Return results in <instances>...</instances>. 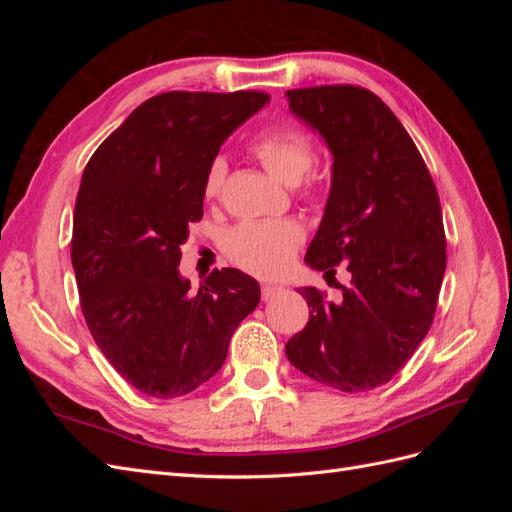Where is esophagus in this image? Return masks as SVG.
I'll use <instances>...</instances> for the list:
<instances>
[{"label":"esophagus","instance_id":"esophagus-1","mask_svg":"<svg viewBox=\"0 0 512 512\" xmlns=\"http://www.w3.org/2000/svg\"><path fill=\"white\" fill-rule=\"evenodd\" d=\"M280 292H282V288L275 286V284H262V288H260L262 301H271V299L277 297V294H280Z\"/></svg>","mask_w":512,"mask_h":512}]
</instances>
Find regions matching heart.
Segmentation results:
<instances>
[{
    "instance_id": "1",
    "label": "heart",
    "mask_w": 512,
    "mask_h": 512,
    "mask_svg": "<svg viewBox=\"0 0 512 512\" xmlns=\"http://www.w3.org/2000/svg\"><path fill=\"white\" fill-rule=\"evenodd\" d=\"M250 151L271 175L288 185L312 188L305 175L314 166V143L301 128L280 123L254 136ZM228 164L215 156L205 170V196L218 198L226 181ZM303 243V230L292 220H250L230 228L222 239V250L230 262L258 277L284 273Z\"/></svg>"
}]
</instances>
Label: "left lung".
<instances>
[{
  "mask_svg": "<svg viewBox=\"0 0 512 512\" xmlns=\"http://www.w3.org/2000/svg\"><path fill=\"white\" fill-rule=\"evenodd\" d=\"M290 111L333 153V185L305 262L335 275L342 301L299 290L309 322L286 344L305 376L344 393L376 389L404 367L427 335L446 269L436 183L401 121L359 85L286 91Z\"/></svg>",
  "mask_w": 512,
  "mask_h": 512,
  "instance_id": "1",
  "label": "left lung"
}]
</instances>
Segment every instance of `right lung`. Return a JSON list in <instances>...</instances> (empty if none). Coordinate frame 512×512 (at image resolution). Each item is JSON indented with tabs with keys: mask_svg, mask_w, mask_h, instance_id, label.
<instances>
[{
	"mask_svg": "<svg viewBox=\"0 0 512 512\" xmlns=\"http://www.w3.org/2000/svg\"><path fill=\"white\" fill-rule=\"evenodd\" d=\"M267 102L265 91H166L134 108L85 166L72 226L81 309L108 363L149 397L207 382L260 301L239 269H213L192 294L177 267L188 226L203 218L209 162Z\"/></svg>",
	"mask_w": 512,
	"mask_h": 512,
	"instance_id": "obj_1",
	"label": "right lung"
}]
</instances>
